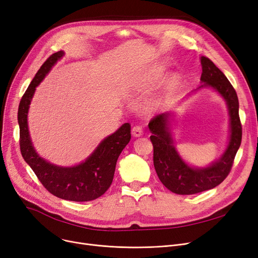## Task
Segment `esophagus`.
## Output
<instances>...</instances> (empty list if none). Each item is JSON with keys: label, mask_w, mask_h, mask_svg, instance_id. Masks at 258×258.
I'll list each match as a JSON object with an SVG mask.
<instances>
[{"label": "esophagus", "mask_w": 258, "mask_h": 258, "mask_svg": "<svg viewBox=\"0 0 258 258\" xmlns=\"http://www.w3.org/2000/svg\"><path fill=\"white\" fill-rule=\"evenodd\" d=\"M132 134L135 137H140V136H142V134H144V130H142V127L140 125H135L132 128Z\"/></svg>", "instance_id": "34e87169"}]
</instances>
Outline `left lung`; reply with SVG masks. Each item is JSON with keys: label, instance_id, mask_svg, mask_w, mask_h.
<instances>
[{"label": "left lung", "instance_id": "obj_1", "mask_svg": "<svg viewBox=\"0 0 258 258\" xmlns=\"http://www.w3.org/2000/svg\"><path fill=\"white\" fill-rule=\"evenodd\" d=\"M201 81L204 83L201 87L212 86L227 103L231 116V139L225 153L215 164L206 169H192L179 158L173 147L168 128L170 114L160 113L150 120L149 128L152 132L150 139L153 144L156 173L165 187L177 195H195L221 184L231 172L242 138L239 102L236 90L223 72L208 57H201Z\"/></svg>", "mask_w": 258, "mask_h": 258}]
</instances>
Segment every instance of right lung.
I'll list each match as a JSON object with an SVG mask.
<instances>
[{
  "label": "right lung",
  "instance_id": "add662e5",
  "mask_svg": "<svg viewBox=\"0 0 258 258\" xmlns=\"http://www.w3.org/2000/svg\"><path fill=\"white\" fill-rule=\"evenodd\" d=\"M63 55L58 51L47 58L36 73L19 104L18 122L20 127V150L43 187L53 196L74 202L98 199L110 187L119 155L131 140V124L124 123L112 135L105 138L85 163L62 168L51 165L35 152L28 135L27 111L35 88L44 79L54 63Z\"/></svg>",
  "mask_w": 258,
  "mask_h": 258
}]
</instances>
